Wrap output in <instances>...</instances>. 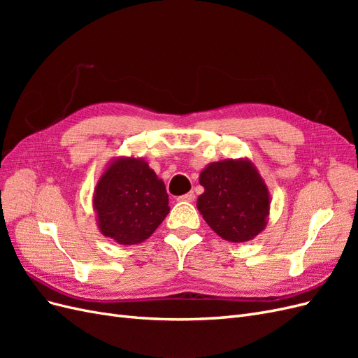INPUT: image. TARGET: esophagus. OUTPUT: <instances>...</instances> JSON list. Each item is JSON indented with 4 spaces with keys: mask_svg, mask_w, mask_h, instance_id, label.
<instances>
[{
    "mask_svg": "<svg viewBox=\"0 0 358 358\" xmlns=\"http://www.w3.org/2000/svg\"><path fill=\"white\" fill-rule=\"evenodd\" d=\"M194 200H196V196H194V192L183 194V196L178 197V201H187V203H192Z\"/></svg>",
    "mask_w": 358,
    "mask_h": 358,
    "instance_id": "esophagus-1",
    "label": "esophagus"
}]
</instances>
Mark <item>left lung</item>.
<instances>
[{"label":"left lung","instance_id":"8db88e82","mask_svg":"<svg viewBox=\"0 0 358 358\" xmlns=\"http://www.w3.org/2000/svg\"><path fill=\"white\" fill-rule=\"evenodd\" d=\"M199 180L204 192L197 209L224 241L248 242L266 229L270 192L251 159L210 162L200 171Z\"/></svg>","mask_w":358,"mask_h":358}]
</instances>
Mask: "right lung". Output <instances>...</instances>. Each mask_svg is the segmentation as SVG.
<instances>
[{
  "mask_svg": "<svg viewBox=\"0 0 358 358\" xmlns=\"http://www.w3.org/2000/svg\"><path fill=\"white\" fill-rule=\"evenodd\" d=\"M92 208L100 233L125 246L145 242L170 212L164 182L138 157H116L107 164Z\"/></svg>",
  "mask_w": 358,
  "mask_h": 358,
  "instance_id": "add662e5",
  "label": "right lung"
}]
</instances>
